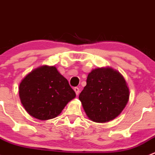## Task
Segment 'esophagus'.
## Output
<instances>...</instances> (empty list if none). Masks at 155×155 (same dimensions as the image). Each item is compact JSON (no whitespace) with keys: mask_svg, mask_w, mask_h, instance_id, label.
Wrapping results in <instances>:
<instances>
[{"mask_svg":"<svg viewBox=\"0 0 155 155\" xmlns=\"http://www.w3.org/2000/svg\"><path fill=\"white\" fill-rule=\"evenodd\" d=\"M73 90H74V91L76 92V94L77 95H79V92H80V91H79V87H75L74 88H73Z\"/></svg>","mask_w":155,"mask_h":155,"instance_id":"esophagus-1","label":"esophagus"}]
</instances>
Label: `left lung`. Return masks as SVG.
Masks as SVG:
<instances>
[{
	"instance_id": "left-lung-1",
	"label": "left lung",
	"mask_w": 155,
	"mask_h": 155,
	"mask_svg": "<svg viewBox=\"0 0 155 155\" xmlns=\"http://www.w3.org/2000/svg\"><path fill=\"white\" fill-rule=\"evenodd\" d=\"M86 82L79 98L90 120L105 123L120 115L130 92L119 72L111 68L94 69L87 75Z\"/></svg>"
}]
</instances>
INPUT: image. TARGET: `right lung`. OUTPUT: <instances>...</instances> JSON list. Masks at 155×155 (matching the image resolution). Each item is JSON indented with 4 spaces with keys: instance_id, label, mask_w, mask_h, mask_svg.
I'll return each mask as SVG.
<instances>
[{
    "instance_id": "obj_1",
    "label": "right lung",
    "mask_w": 155,
    "mask_h": 155,
    "mask_svg": "<svg viewBox=\"0 0 155 155\" xmlns=\"http://www.w3.org/2000/svg\"><path fill=\"white\" fill-rule=\"evenodd\" d=\"M21 103L28 113L39 120L55 118L76 93L54 66L32 70L21 80L18 87Z\"/></svg>"
}]
</instances>
